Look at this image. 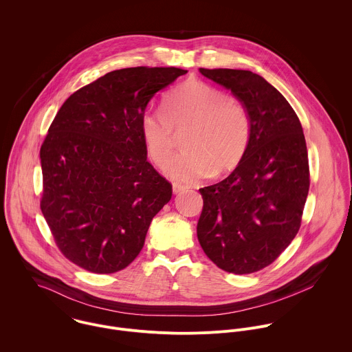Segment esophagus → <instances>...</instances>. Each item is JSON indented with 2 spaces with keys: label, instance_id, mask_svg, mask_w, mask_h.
<instances>
[{
  "label": "esophagus",
  "instance_id": "1",
  "mask_svg": "<svg viewBox=\"0 0 352 352\" xmlns=\"http://www.w3.org/2000/svg\"><path fill=\"white\" fill-rule=\"evenodd\" d=\"M172 188H173V194H180V192H183L186 190V187H183L180 184H173Z\"/></svg>",
  "mask_w": 352,
  "mask_h": 352
}]
</instances>
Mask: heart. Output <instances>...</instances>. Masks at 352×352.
Masks as SVG:
<instances>
[{"instance_id": "obj_1", "label": "heart", "mask_w": 352, "mask_h": 352, "mask_svg": "<svg viewBox=\"0 0 352 352\" xmlns=\"http://www.w3.org/2000/svg\"><path fill=\"white\" fill-rule=\"evenodd\" d=\"M188 129L187 151L175 155L165 173L179 183H195L211 172L234 169L251 140V118L244 104L199 80H188L170 91L162 109H149L141 131L151 160L162 165L176 144V131Z\"/></svg>"}]
</instances>
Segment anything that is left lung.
I'll use <instances>...</instances> for the list:
<instances>
[{
    "instance_id": "obj_1",
    "label": "left lung",
    "mask_w": 352,
    "mask_h": 352,
    "mask_svg": "<svg viewBox=\"0 0 352 352\" xmlns=\"http://www.w3.org/2000/svg\"><path fill=\"white\" fill-rule=\"evenodd\" d=\"M247 108L251 140L241 162L222 182L201 188L197 233L221 270L237 275L270 265L297 236L309 192L301 122L283 95L250 70L199 69Z\"/></svg>"
}]
</instances>
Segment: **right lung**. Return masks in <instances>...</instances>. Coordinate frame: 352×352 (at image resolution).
Segmentation results:
<instances>
[{
	"label": "right lung",
	"mask_w": 352,
	"mask_h": 352,
	"mask_svg": "<svg viewBox=\"0 0 352 352\" xmlns=\"http://www.w3.org/2000/svg\"><path fill=\"white\" fill-rule=\"evenodd\" d=\"M187 70L127 67L74 92L41 148V208L66 258L95 274L126 268L142 250L172 184L148 161L141 119Z\"/></svg>",
	"instance_id": "1"
}]
</instances>
